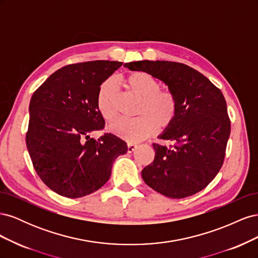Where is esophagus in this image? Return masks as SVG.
Here are the masks:
<instances>
[{"label":"esophagus","instance_id":"esophagus-1","mask_svg":"<svg viewBox=\"0 0 258 258\" xmlns=\"http://www.w3.org/2000/svg\"><path fill=\"white\" fill-rule=\"evenodd\" d=\"M138 145L137 144H134V143H128L127 144V148H128V153H132L134 151L137 150Z\"/></svg>","mask_w":258,"mask_h":258}]
</instances>
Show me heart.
<instances>
[{"mask_svg": "<svg viewBox=\"0 0 258 258\" xmlns=\"http://www.w3.org/2000/svg\"><path fill=\"white\" fill-rule=\"evenodd\" d=\"M123 86L140 99L136 112L138 117L116 120L110 127L114 135L136 143L152 136L156 126L162 130L172 124L177 113L176 98L172 91L160 89L156 77L146 72H135L124 79ZM97 107L106 120L116 118V87L113 82L106 81L100 86Z\"/></svg>", "mask_w": 258, "mask_h": 258, "instance_id": "heart-1", "label": "heart"}]
</instances>
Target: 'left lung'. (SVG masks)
<instances>
[{"label": "left lung", "mask_w": 258, "mask_h": 258, "mask_svg": "<svg viewBox=\"0 0 258 258\" xmlns=\"http://www.w3.org/2000/svg\"><path fill=\"white\" fill-rule=\"evenodd\" d=\"M124 67L163 82L177 101L174 121L158 137L174 145L153 144L155 158L142 170L143 181L169 198L197 194L216 176L225 158L230 120L222 91L204 74L178 62L143 60Z\"/></svg>", "instance_id": "8db88e82"}]
</instances>
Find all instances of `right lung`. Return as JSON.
<instances>
[{"mask_svg":"<svg viewBox=\"0 0 258 258\" xmlns=\"http://www.w3.org/2000/svg\"><path fill=\"white\" fill-rule=\"evenodd\" d=\"M121 64L97 60L63 67L31 98L28 152L37 175L61 196L80 198L101 188L115 159L128 151L112 134L90 138L105 123L97 107L98 90Z\"/></svg>","mask_w":258,"mask_h":258,"instance_id":"add662e5","label":"right lung"}]
</instances>
